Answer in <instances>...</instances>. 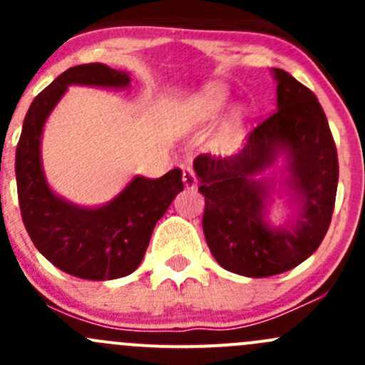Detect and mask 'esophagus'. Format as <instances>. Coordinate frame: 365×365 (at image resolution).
I'll use <instances>...</instances> for the list:
<instances>
[{"instance_id": "esophagus-1", "label": "esophagus", "mask_w": 365, "mask_h": 365, "mask_svg": "<svg viewBox=\"0 0 365 365\" xmlns=\"http://www.w3.org/2000/svg\"><path fill=\"white\" fill-rule=\"evenodd\" d=\"M182 180H183V185H185L187 189H194V187H197L196 173H194V169L190 168V165H185V168H183Z\"/></svg>"}]
</instances>
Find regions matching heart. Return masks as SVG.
Wrapping results in <instances>:
<instances>
[{"instance_id": "heart-1", "label": "heart", "mask_w": 365, "mask_h": 365, "mask_svg": "<svg viewBox=\"0 0 365 365\" xmlns=\"http://www.w3.org/2000/svg\"><path fill=\"white\" fill-rule=\"evenodd\" d=\"M227 101V91L222 84H210L206 86L196 98L189 102L185 108V121L194 123V121L206 120V118L215 116L220 109L224 108Z\"/></svg>"}]
</instances>
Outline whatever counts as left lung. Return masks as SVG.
<instances>
[{"instance_id": "8db88e82", "label": "left lung", "mask_w": 365, "mask_h": 365, "mask_svg": "<svg viewBox=\"0 0 365 365\" xmlns=\"http://www.w3.org/2000/svg\"><path fill=\"white\" fill-rule=\"evenodd\" d=\"M272 73L277 111L249 134L244 150L194 159L206 244L220 267L254 279L292 270L319 247L339 180L336 143L316 95L284 70ZM279 158L283 178L275 182L262 173ZM275 193L288 195L294 206L279 227L267 219Z\"/></svg>"}]
</instances>
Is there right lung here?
<instances>
[{
	"label": "right lung",
	"mask_w": 365,
	"mask_h": 365,
	"mask_svg": "<svg viewBox=\"0 0 365 365\" xmlns=\"http://www.w3.org/2000/svg\"><path fill=\"white\" fill-rule=\"evenodd\" d=\"M72 84L125 90L130 76L104 63L77 65L36 95L16 152L21 215L35 247L54 267L73 277L111 281L139 267L157 220L183 190L182 171L171 169L157 180L135 175L101 206H81L58 196L46 180L40 148L43 125Z\"/></svg>",
	"instance_id": "obj_1"
}]
</instances>
